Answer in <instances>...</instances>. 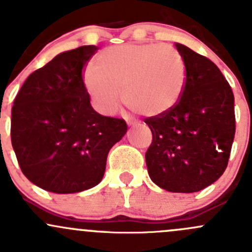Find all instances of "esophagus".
Listing matches in <instances>:
<instances>
[{
    "instance_id": "esophagus-1",
    "label": "esophagus",
    "mask_w": 252,
    "mask_h": 252,
    "mask_svg": "<svg viewBox=\"0 0 252 252\" xmlns=\"http://www.w3.org/2000/svg\"><path fill=\"white\" fill-rule=\"evenodd\" d=\"M126 123H128V126H136V124H139V123H140V122H139L138 119L128 118V119H126Z\"/></svg>"
}]
</instances>
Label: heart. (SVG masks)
<instances>
[{
    "instance_id": "b5f03b06",
    "label": "heart",
    "mask_w": 252,
    "mask_h": 252,
    "mask_svg": "<svg viewBox=\"0 0 252 252\" xmlns=\"http://www.w3.org/2000/svg\"><path fill=\"white\" fill-rule=\"evenodd\" d=\"M83 83L95 108L113 114L123 101L131 110L157 116L174 107L184 93L187 65L169 45L123 44L105 48Z\"/></svg>"
}]
</instances>
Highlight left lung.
<instances>
[{
  "label": "left lung",
  "instance_id": "left-lung-1",
  "mask_svg": "<svg viewBox=\"0 0 252 252\" xmlns=\"http://www.w3.org/2000/svg\"><path fill=\"white\" fill-rule=\"evenodd\" d=\"M175 47L187 65V84L174 107L145 118L152 131L145 159L159 188L195 192L227 168L235 135L234 95L212 61L182 44Z\"/></svg>",
  "mask_w": 252,
  "mask_h": 252
}]
</instances>
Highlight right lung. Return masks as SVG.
Segmentation results:
<instances>
[{
    "mask_svg": "<svg viewBox=\"0 0 252 252\" xmlns=\"http://www.w3.org/2000/svg\"><path fill=\"white\" fill-rule=\"evenodd\" d=\"M98 48L56 56L28 77L14 98L11 140L23 174L41 189L73 194L97 185L111 147L126 133L122 118L90 105L84 68Z\"/></svg>",
    "mask_w": 252,
    "mask_h": 252,
    "instance_id": "add662e5",
    "label": "right lung"
}]
</instances>
